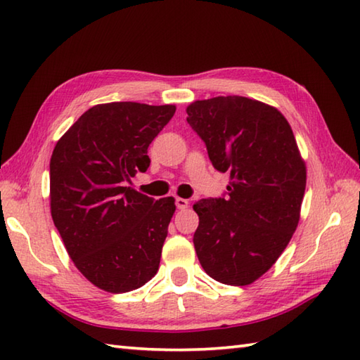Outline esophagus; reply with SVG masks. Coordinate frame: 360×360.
<instances>
[{
    "mask_svg": "<svg viewBox=\"0 0 360 360\" xmlns=\"http://www.w3.org/2000/svg\"><path fill=\"white\" fill-rule=\"evenodd\" d=\"M174 202H176V207H178V209H187L188 207V201L184 200V198H176Z\"/></svg>",
    "mask_w": 360,
    "mask_h": 360,
    "instance_id": "obj_1",
    "label": "esophagus"
}]
</instances>
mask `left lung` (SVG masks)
I'll use <instances>...</instances> for the list:
<instances>
[{
	"instance_id": "8db88e82",
	"label": "left lung",
	"mask_w": 360,
	"mask_h": 360,
	"mask_svg": "<svg viewBox=\"0 0 360 360\" xmlns=\"http://www.w3.org/2000/svg\"><path fill=\"white\" fill-rule=\"evenodd\" d=\"M213 167L231 174L227 193L198 201L193 244L202 269L224 285L246 286L277 262L292 238L307 167L290 125L274 106L219 96L187 106Z\"/></svg>"
}]
</instances>
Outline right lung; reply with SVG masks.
Returning a JSON list of instances; mask_svg holds the SVG:
<instances>
[{
    "instance_id": "add662e5",
    "label": "right lung",
    "mask_w": 360,
    "mask_h": 360,
    "mask_svg": "<svg viewBox=\"0 0 360 360\" xmlns=\"http://www.w3.org/2000/svg\"><path fill=\"white\" fill-rule=\"evenodd\" d=\"M174 111V105H96L52 151L53 224L75 267L106 292L141 288L159 269L174 200L155 201L125 182L147 172L150 143Z\"/></svg>"
}]
</instances>
